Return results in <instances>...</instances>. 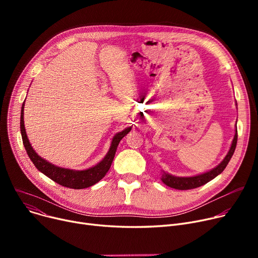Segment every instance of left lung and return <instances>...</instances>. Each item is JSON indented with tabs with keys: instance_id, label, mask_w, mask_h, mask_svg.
I'll return each mask as SVG.
<instances>
[{
	"instance_id": "8db88e82",
	"label": "left lung",
	"mask_w": 258,
	"mask_h": 258,
	"mask_svg": "<svg viewBox=\"0 0 258 258\" xmlns=\"http://www.w3.org/2000/svg\"><path fill=\"white\" fill-rule=\"evenodd\" d=\"M237 105V103H236ZM236 125V124H235ZM237 143V128L235 127V134H234V138L232 140L231 146H230V150L227 153L226 157L223 159L221 163L212 168L209 171L203 172L197 175H192V177H177V175H172L164 170L161 171V181L163 182L165 185L174 188V189H179V190H187V189H194L197 187H200L202 185H204L208 183L209 181L213 180L215 177H218L220 173L223 172V170L226 168L227 164L229 163L230 159L232 158L235 147Z\"/></svg>"
}]
</instances>
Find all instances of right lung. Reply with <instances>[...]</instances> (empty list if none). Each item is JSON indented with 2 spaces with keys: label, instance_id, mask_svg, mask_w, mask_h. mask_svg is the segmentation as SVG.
Segmentation results:
<instances>
[{
  "label": "right lung",
  "instance_id": "1",
  "mask_svg": "<svg viewBox=\"0 0 258 258\" xmlns=\"http://www.w3.org/2000/svg\"><path fill=\"white\" fill-rule=\"evenodd\" d=\"M24 106L25 101L22 104V111H21V134H22V139L23 144L25 146V150L28 154L30 160L34 166L48 178H50L52 181L56 182L57 184L68 187V188H73V189H83L90 187L94 184L99 182L106 172L110 169L112 162L114 160L117 146L120 142V140L123 138L126 134H128L132 130V126H128L117 133L112 139L111 146L108 148V152L104 156V158L90 168L84 169V170H76V169H69V168H63L54 165L44 158L39 157L38 154L35 153L33 147L31 146L28 137H27L25 124H24Z\"/></svg>",
  "mask_w": 258,
  "mask_h": 258
}]
</instances>
